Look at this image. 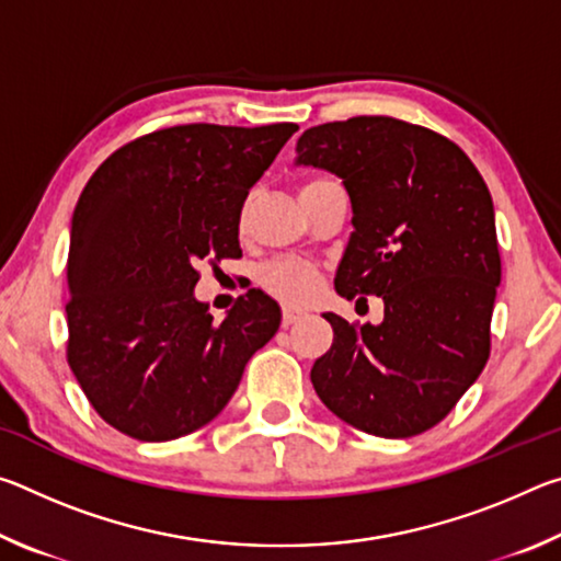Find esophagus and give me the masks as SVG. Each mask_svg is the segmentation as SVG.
Segmentation results:
<instances>
[{"mask_svg":"<svg viewBox=\"0 0 561 561\" xmlns=\"http://www.w3.org/2000/svg\"><path fill=\"white\" fill-rule=\"evenodd\" d=\"M304 317H307V311H301V309H291V307H287L282 311V327L284 329H289L291 324H297V321H301Z\"/></svg>","mask_w":561,"mask_h":561,"instance_id":"1","label":"esophagus"}]
</instances>
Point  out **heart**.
I'll return each mask as SVG.
<instances>
[{"instance_id": "1", "label": "heart", "mask_w": 561, "mask_h": 561, "mask_svg": "<svg viewBox=\"0 0 561 561\" xmlns=\"http://www.w3.org/2000/svg\"><path fill=\"white\" fill-rule=\"evenodd\" d=\"M311 180L307 185H314ZM304 185V187H307ZM301 187V190H304ZM247 213V207H244ZM242 213V217H244ZM321 282L319 264L307 260H274L260 270V284L284 304H304L314 297Z\"/></svg>"}]
</instances>
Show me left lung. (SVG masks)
<instances>
[{"mask_svg": "<svg viewBox=\"0 0 561 561\" xmlns=\"http://www.w3.org/2000/svg\"><path fill=\"white\" fill-rule=\"evenodd\" d=\"M297 165L339 175L351 197L336 291L383 299L378 327L324 314L334 344L311 368L317 396L378 438L433 428L490 358L502 267L485 180L453 140L388 116L304 130Z\"/></svg>", "mask_w": 561, "mask_h": 561, "instance_id": "obj_1", "label": "left lung"}]
</instances>
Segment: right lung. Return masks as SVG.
Returning <instances> with one entry per match:
<instances>
[{
    "instance_id": "obj_1",
    "label": "right lung",
    "mask_w": 561,
    "mask_h": 561,
    "mask_svg": "<svg viewBox=\"0 0 561 561\" xmlns=\"http://www.w3.org/2000/svg\"><path fill=\"white\" fill-rule=\"evenodd\" d=\"M297 123H187L118 148L71 217L66 358L89 403L136 440L187 435L222 411L279 307L250 289L217 324L197 262L240 257V213Z\"/></svg>"
}]
</instances>
